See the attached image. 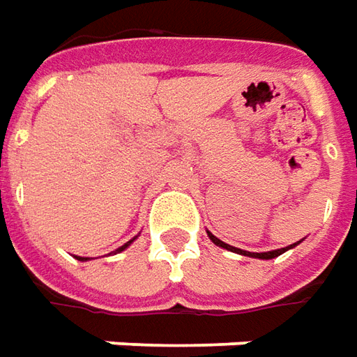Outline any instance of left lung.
Listing matches in <instances>:
<instances>
[{"label": "left lung", "mask_w": 357, "mask_h": 357, "mask_svg": "<svg viewBox=\"0 0 357 357\" xmlns=\"http://www.w3.org/2000/svg\"><path fill=\"white\" fill-rule=\"evenodd\" d=\"M208 237H210L213 245H218V247H221V249H227V250H231V252H237V255H243V257L262 258V260H270V258L280 257L282 252H286V250L294 249L296 245H299V243H301V241H297V243H294V245H289V247H284V249H276V250H268V252H249V250H241V249H237V247H231V245H227V243H223V241L218 239L215 235H211L210 231H208Z\"/></svg>", "instance_id": "left-lung-1"}]
</instances>
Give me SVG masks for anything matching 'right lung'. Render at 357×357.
I'll use <instances>...</instances> for the list:
<instances>
[{
  "label": "right lung",
  "instance_id": "add662e5",
  "mask_svg": "<svg viewBox=\"0 0 357 357\" xmlns=\"http://www.w3.org/2000/svg\"><path fill=\"white\" fill-rule=\"evenodd\" d=\"M134 239H136V237H134ZM134 239H132V241H134ZM132 241H128L126 245H122V247H120V249H116L118 252H120V250H124V249H126V247H130V243H132ZM77 258H79V257H77ZM79 260H87V258H79Z\"/></svg>",
  "mask_w": 357,
  "mask_h": 357
}]
</instances>
